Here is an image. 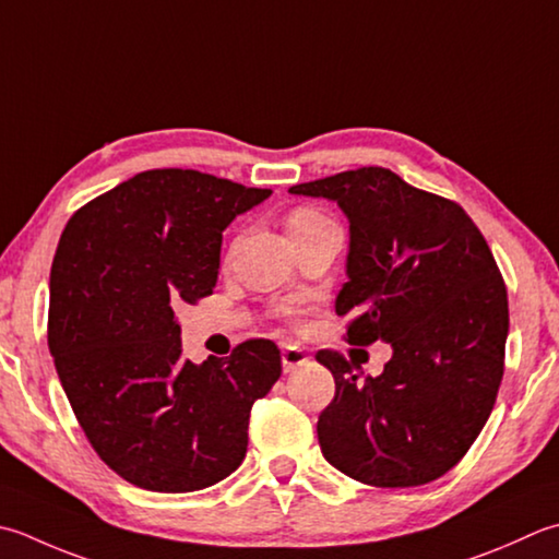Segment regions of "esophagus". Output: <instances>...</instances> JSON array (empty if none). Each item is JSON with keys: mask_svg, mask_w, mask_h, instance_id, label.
Instances as JSON below:
<instances>
[{"mask_svg": "<svg viewBox=\"0 0 559 559\" xmlns=\"http://www.w3.org/2000/svg\"><path fill=\"white\" fill-rule=\"evenodd\" d=\"M310 360V356L302 352L300 346H283V352H281V364H283V373H293L295 368H300V366H305Z\"/></svg>", "mask_w": 559, "mask_h": 559, "instance_id": "1", "label": "esophagus"}]
</instances>
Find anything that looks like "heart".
I'll use <instances>...</instances> for the list:
<instances>
[{"label":"heart","mask_w":559,"mask_h":559,"mask_svg":"<svg viewBox=\"0 0 559 559\" xmlns=\"http://www.w3.org/2000/svg\"><path fill=\"white\" fill-rule=\"evenodd\" d=\"M324 215H320L317 211H312V207H295V211L288 215V233L290 235H298V233H305V229H310L312 225L322 223Z\"/></svg>","instance_id":"obj_1"}]
</instances>
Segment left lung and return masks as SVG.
Returning <instances> with one entry per match:
<instances>
[{
    "label": "left lung",
    "mask_w": 559,
    "mask_h": 559,
    "mask_svg": "<svg viewBox=\"0 0 559 559\" xmlns=\"http://www.w3.org/2000/svg\"><path fill=\"white\" fill-rule=\"evenodd\" d=\"M348 217L346 283L336 314L346 342H385L392 358L358 382L356 360L320 352L336 392L317 421L322 455L373 487H419L445 475L495 407L509 300L483 233L461 205L364 167L290 186Z\"/></svg>",
    "instance_id": "8db88e82"
}]
</instances>
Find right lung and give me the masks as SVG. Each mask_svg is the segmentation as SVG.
I'll return each instance as SVG.
<instances>
[{
  "label": "right lung",
  "instance_id": "obj_1",
  "mask_svg": "<svg viewBox=\"0 0 559 559\" xmlns=\"http://www.w3.org/2000/svg\"><path fill=\"white\" fill-rule=\"evenodd\" d=\"M271 195L193 169H150L80 207L50 269L48 346L98 457L130 485L195 491L235 473L251 404L281 352L249 338L201 366L174 310L211 295L225 227Z\"/></svg>",
  "mask_w": 559,
  "mask_h": 559
}]
</instances>
